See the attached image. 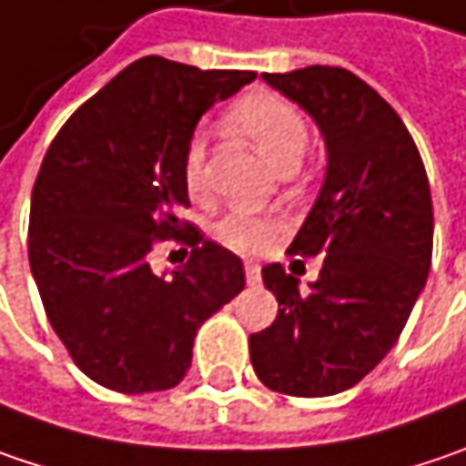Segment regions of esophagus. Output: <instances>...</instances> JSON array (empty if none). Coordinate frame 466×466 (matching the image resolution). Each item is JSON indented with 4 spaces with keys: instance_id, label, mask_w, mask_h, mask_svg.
Segmentation results:
<instances>
[{
    "instance_id": "1",
    "label": "esophagus",
    "mask_w": 466,
    "mask_h": 466,
    "mask_svg": "<svg viewBox=\"0 0 466 466\" xmlns=\"http://www.w3.org/2000/svg\"><path fill=\"white\" fill-rule=\"evenodd\" d=\"M245 277L250 285H258L260 282V266L258 260H245Z\"/></svg>"
}]
</instances>
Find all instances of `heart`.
<instances>
[{
  "label": "heart",
  "instance_id": "1",
  "mask_svg": "<svg viewBox=\"0 0 466 466\" xmlns=\"http://www.w3.org/2000/svg\"><path fill=\"white\" fill-rule=\"evenodd\" d=\"M227 124L234 131L248 139L256 150L274 163L277 168L298 166L300 155L309 142V126L303 116L289 105L288 99L268 92L245 96L234 105L227 116ZM184 181L187 189L195 198H203L208 189V168H206V139L203 134H195L184 152ZM277 224L266 216L253 213H229L218 224V239L234 250L250 253L268 245L274 237Z\"/></svg>",
  "mask_w": 466,
  "mask_h": 466
}]
</instances>
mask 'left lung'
Masks as SVG:
<instances>
[{
    "mask_svg": "<svg viewBox=\"0 0 466 466\" xmlns=\"http://www.w3.org/2000/svg\"><path fill=\"white\" fill-rule=\"evenodd\" d=\"M319 128L324 181L289 256H324L300 289L279 263L263 285L279 300L271 327L250 335L258 380L285 396L342 393L396 345L427 282L432 198L422 157L398 113L345 68L263 73Z\"/></svg>",
    "mask_w": 466,
    "mask_h": 466,
    "instance_id": "left-lung-1",
    "label": "left lung"
}]
</instances>
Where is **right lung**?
I'll list each match as a JSON object with an SVG mask.
<instances>
[{
  "label": "right lung",
  "mask_w": 466,
  "mask_h": 466,
  "mask_svg": "<svg viewBox=\"0 0 466 466\" xmlns=\"http://www.w3.org/2000/svg\"><path fill=\"white\" fill-rule=\"evenodd\" d=\"M250 81V70L142 57L81 105L44 155L31 195V274L52 329L102 388L178 385L200 324L245 288L242 260L178 213L189 206L184 152L195 128ZM163 236L189 241L193 256L157 275L149 253Z\"/></svg>",
  "instance_id": "add662e5"
}]
</instances>
